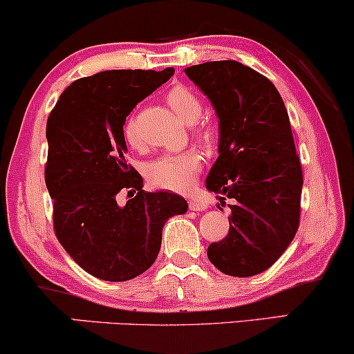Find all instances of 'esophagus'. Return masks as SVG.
I'll return each instance as SVG.
<instances>
[{
  "label": "esophagus",
  "instance_id": "1",
  "mask_svg": "<svg viewBox=\"0 0 354 354\" xmlns=\"http://www.w3.org/2000/svg\"><path fill=\"white\" fill-rule=\"evenodd\" d=\"M189 208H190V210H194V212H203V210H207L208 205L205 203L203 200L192 198V200H189Z\"/></svg>",
  "mask_w": 354,
  "mask_h": 354
}]
</instances>
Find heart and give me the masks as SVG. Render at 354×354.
I'll return each instance as SVG.
<instances>
[{
    "mask_svg": "<svg viewBox=\"0 0 354 354\" xmlns=\"http://www.w3.org/2000/svg\"><path fill=\"white\" fill-rule=\"evenodd\" d=\"M167 104L180 116L185 123H194L202 113V103L197 95L184 85H177L167 91ZM197 136L203 142L215 141V129L212 126L200 124L197 128ZM123 138L126 144L133 149H141L142 138L139 134L136 118L128 116L123 124ZM203 157L198 151L174 152V154H162L151 162H147L144 174L146 178L157 189L170 192H187L197 180L200 169H202Z\"/></svg>",
    "mask_w": 354,
    "mask_h": 354,
    "instance_id": "obj_1",
    "label": "heart"
}]
</instances>
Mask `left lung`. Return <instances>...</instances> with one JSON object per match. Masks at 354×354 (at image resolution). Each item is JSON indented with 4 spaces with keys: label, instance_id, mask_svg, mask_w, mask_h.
Listing matches in <instances>:
<instances>
[{
    "label": "left lung",
    "instance_id": "8db88e82",
    "mask_svg": "<svg viewBox=\"0 0 354 354\" xmlns=\"http://www.w3.org/2000/svg\"><path fill=\"white\" fill-rule=\"evenodd\" d=\"M184 72L220 118V156L207 189L221 205L234 200L228 234L208 246V259L228 276H256L282 256L300 225L304 176L286 104L268 77L236 60Z\"/></svg>",
    "mask_w": 354,
    "mask_h": 354
}]
</instances>
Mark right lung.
<instances>
[{
    "mask_svg": "<svg viewBox=\"0 0 354 354\" xmlns=\"http://www.w3.org/2000/svg\"><path fill=\"white\" fill-rule=\"evenodd\" d=\"M174 72L106 71L78 78L47 120L44 177L55 236L82 269L103 281H129L149 269L164 223L189 208L176 194L142 190V177L124 157L126 116ZM121 191L129 194L124 205L117 203Z\"/></svg>",
    "mask_w": 354,
    "mask_h": 354,
    "instance_id": "right-lung-1",
    "label": "right lung"
}]
</instances>
